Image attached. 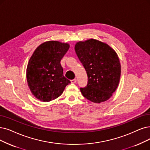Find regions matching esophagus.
I'll list each match as a JSON object with an SVG mask.
<instances>
[{
  "mask_svg": "<svg viewBox=\"0 0 150 150\" xmlns=\"http://www.w3.org/2000/svg\"><path fill=\"white\" fill-rule=\"evenodd\" d=\"M76 82H77V79H73V80H71V82L73 83H76Z\"/></svg>",
  "mask_w": 150,
  "mask_h": 150,
  "instance_id": "obj_1",
  "label": "esophagus"
}]
</instances>
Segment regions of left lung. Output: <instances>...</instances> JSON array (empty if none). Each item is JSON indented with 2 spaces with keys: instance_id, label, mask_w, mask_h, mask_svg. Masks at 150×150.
Segmentation results:
<instances>
[{
  "instance_id": "left-lung-1",
  "label": "left lung",
  "mask_w": 150,
  "mask_h": 150,
  "mask_svg": "<svg viewBox=\"0 0 150 150\" xmlns=\"http://www.w3.org/2000/svg\"><path fill=\"white\" fill-rule=\"evenodd\" d=\"M74 49L88 76L87 86L80 89L82 95L95 103L108 100L120 81L121 63L116 52L94 39L77 42Z\"/></svg>"
}]
</instances>
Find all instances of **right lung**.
<instances>
[{"label":"right lung","instance_id":"1","mask_svg":"<svg viewBox=\"0 0 150 150\" xmlns=\"http://www.w3.org/2000/svg\"><path fill=\"white\" fill-rule=\"evenodd\" d=\"M69 48L68 43L47 41L38 46L30 58L26 69L28 85L40 101L48 102L56 99L71 83L63 76L60 64Z\"/></svg>","mask_w":150,"mask_h":150}]
</instances>
